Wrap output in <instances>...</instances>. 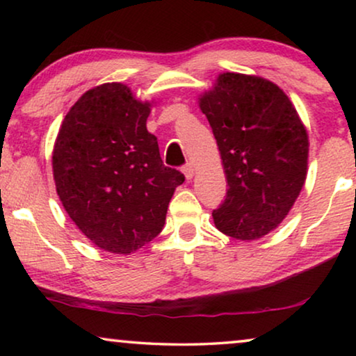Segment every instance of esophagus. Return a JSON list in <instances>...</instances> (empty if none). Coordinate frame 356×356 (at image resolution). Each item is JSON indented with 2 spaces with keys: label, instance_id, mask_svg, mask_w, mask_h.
Wrapping results in <instances>:
<instances>
[{
  "label": "esophagus",
  "instance_id": "1",
  "mask_svg": "<svg viewBox=\"0 0 356 356\" xmlns=\"http://www.w3.org/2000/svg\"><path fill=\"white\" fill-rule=\"evenodd\" d=\"M183 173H184V177H186V179H191L194 177V167H193V165L191 163L184 165Z\"/></svg>",
  "mask_w": 356,
  "mask_h": 356
}]
</instances>
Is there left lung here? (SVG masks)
Segmentation results:
<instances>
[{
    "mask_svg": "<svg viewBox=\"0 0 356 356\" xmlns=\"http://www.w3.org/2000/svg\"><path fill=\"white\" fill-rule=\"evenodd\" d=\"M227 175V196L212 211L225 235L251 241L279 227L303 188L308 134L274 82L223 72L199 99Z\"/></svg>",
    "mask_w": 356,
    "mask_h": 356,
    "instance_id": "1",
    "label": "left lung"
}]
</instances>
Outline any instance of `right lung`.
I'll return each mask as SVG.
<instances>
[{
    "mask_svg": "<svg viewBox=\"0 0 356 356\" xmlns=\"http://www.w3.org/2000/svg\"><path fill=\"white\" fill-rule=\"evenodd\" d=\"M150 104L120 82L87 90L63 120L53 149V177L63 207L102 250L129 254L162 232L175 188L145 128Z\"/></svg>",
    "mask_w": 356,
    "mask_h": 356,
    "instance_id": "right-lung-1",
    "label": "right lung"
}]
</instances>
